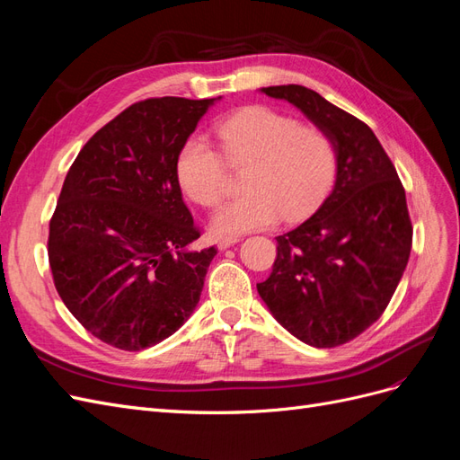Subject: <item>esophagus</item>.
<instances>
[{
	"label": "esophagus",
	"instance_id": "1",
	"mask_svg": "<svg viewBox=\"0 0 460 460\" xmlns=\"http://www.w3.org/2000/svg\"><path fill=\"white\" fill-rule=\"evenodd\" d=\"M238 242H240L238 235H226V238H220V240H218V249L232 247L234 243H238Z\"/></svg>",
	"mask_w": 460,
	"mask_h": 460
}]
</instances>
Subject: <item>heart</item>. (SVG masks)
<instances>
[{
	"label": "heart",
	"mask_w": 460,
	"mask_h": 460,
	"mask_svg": "<svg viewBox=\"0 0 460 460\" xmlns=\"http://www.w3.org/2000/svg\"><path fill=\"white\" fill-rule=\"evenodd\" d=\"M215 134L222 155L205 137L190 136L176 155V178L193 203L215 208L226 190L225 161L247 164L242 178L247 191L222 205L213 218L218 234L270 226L280 213L286 220L307 215L336 176L332 136L276 109L243 107L218 120Z\"/></svg>",
	"instance_id": "1"
}]
</instances>
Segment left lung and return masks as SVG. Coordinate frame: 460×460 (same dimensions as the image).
Returning a JSON list of instances; mask_svg holds the SVG:
<instances>
[{
    "label": "left lung",
    "mask_w": 460,
    "mask_h": 460,
    "mask_svg": "<svg viewBox=\"0 0 460 460\" xmlns=\"http://www.w3.org/2000/svg\"><path fill=\"white\" fill-rule=\"evenodd\" d=\"M262 92L332 136L338 172L318 211L278 235L272 272L257 291L297 340L338 347L382 316L405 272L412 245L405 188L368 124L305 86Z\"/></svg>",
    "instance_id": "obj_1"
}]
</instances>
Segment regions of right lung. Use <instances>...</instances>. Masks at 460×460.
<instances>
[{"label": "right lung", "instance_id": "1", "mask_svg": "<svg viewBox=\"0 0 460 460\" xmlns=\"http://www.w3.org/2000/svg\"><path fill=\"white\" fill-rule=\"evenodd\" d=\"M215 100L149 97L97 130L68 169L49 220L59 297L92 336L142 351L182 326L215 247L193 249L176 155Z\"/></svg>", "mask_w": 460, "mask_h": 460}]
</instances>
